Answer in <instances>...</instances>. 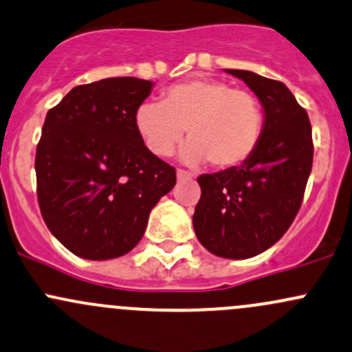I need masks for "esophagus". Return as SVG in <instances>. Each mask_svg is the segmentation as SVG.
<instances>
[{"label":"esophagus","mask_w":352,"mask_h":352,"mask_svg":"<svg viewBox=\"0 0 352 352\" xmlns=\"http://www.w3.org/2000/svg\"><path fill=\"white\" fill-rule=\"evenodd\" d=\"M177 179H179V180H188V179H192V173H188L182 168H177Z\"/></svg>","instance_id":"esophagus-1"}]
</instances>
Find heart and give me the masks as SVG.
I'll list each match as a JSON object with an SVG mask.
<instances>
[{
  "instance_id": "b5f03b06",
  "label": "heart",
  "mask_w": 352,
  "mask_h": 352,
  "mask_svg": "<svg viewBox=\"0 0 352 352\" xmlns=\"http://www.w3.org/2000/svg\"><path fill=\"white\" fill-rule=\"evenodd\" d=\"M135 129L155 157H168L184 138L182 160L214 168L244 164L263 131V108L256 96L224 80L194 77L166 87L162 104L143 102L135 111Z\"/></svg>"
}]
</instances>
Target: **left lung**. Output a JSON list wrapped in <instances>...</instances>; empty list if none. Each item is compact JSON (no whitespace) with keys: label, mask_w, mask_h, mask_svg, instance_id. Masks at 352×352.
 <instances>
[{"label":"left lung","mask_w":352,"mask_h":352,"mask_svg":"<svg viewBox=\"0 0 352 352\" xmlns=\"http://www.w3.org/2000/svg\"><path fill=\"white\" fill-rule=\"evenodd\" d=\"M246 82L265 109L260 143L243 165L197 179L195 236L229 260L263 253L287 232L303 201L314 160L309 114L280 80L226 69Z\"/></svg>","instance_id":"1"}]
</instances>
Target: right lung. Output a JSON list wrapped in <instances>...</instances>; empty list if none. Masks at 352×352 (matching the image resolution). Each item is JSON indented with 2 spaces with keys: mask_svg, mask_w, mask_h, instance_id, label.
I'll use <instances>...</instances> for the list:
<instances>
[{
  "mask_svg": "<svg viewBox=\"0 0 352 352\" xmlns=\"http://www.w3.org/2000/svg\"><path fill=\"white\" fill-rule=\"evenodd\" d=\"M153 82L109 77L82 84L47 113L36 145V197L47 228L86 260L131 251L148 216L177 182L175 168L146 150L135 111Z\"/></svg>",
  "mask_w": 352,
  "mask_h": 352,
  "instance_id": "obj_1",
  "label": "right lung"
}]
</instances>
